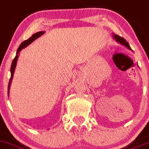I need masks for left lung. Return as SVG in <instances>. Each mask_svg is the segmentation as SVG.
Returning <instances> with one entry per match:
<instances>
[{
    "mask_svg": "<svg viewBox=\"0 0 149 149\" xmlns=\"http://www.w3.org/2000/svg\"><path fill=\"white\" fill-rule=\"evenodd\" d=\"M113 39H114L115 41H116V42L120 43V45H123V46H125V47L128 48V49L131 50V47H130L129 44H128V43L126 41V40L124 39V38H122V37H120V36H117V35L113 34Z\"/></svg>",
    "mask_w": 149,
    "mask_h": 149,
    "instance_id": "left-lung-1",
    "label": "left lung"
}]
</instances>
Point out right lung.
I'll return each instance as SVG.
<instances>
[{
  "label": "right lung",
  "instance_id": "1",
  "mask_svg": "<svg viewBox=\"0 0 149 149\" xmlns=\"http://www.w3.org/2000/svg\"><path fill=\"white\" fill-rule=\"evenodd\" d=\"M45 31H40L38 32V33H35L32 36V37L29 38V39L26 40V41H23L22 43L21 44V45L19 46L18 47V50H17V53H16V56L15 57V58L13 59V62H12V65H11V68H10V72H11V77H10V79H9V84H8V96H9V89H10V86H11V82H12V80H13V75H14L15 73V70L16 68V65H17V61H18V56H19V53L21 51V49H23L24 48L26 47L28 45H29L31 44L32 42L35 41L36 39H37L38 38H39L40 36H42L43 34H45Z\"/></svg>",
  "mask_w": 149,
  "mask_h": 149
}]
</instances>
